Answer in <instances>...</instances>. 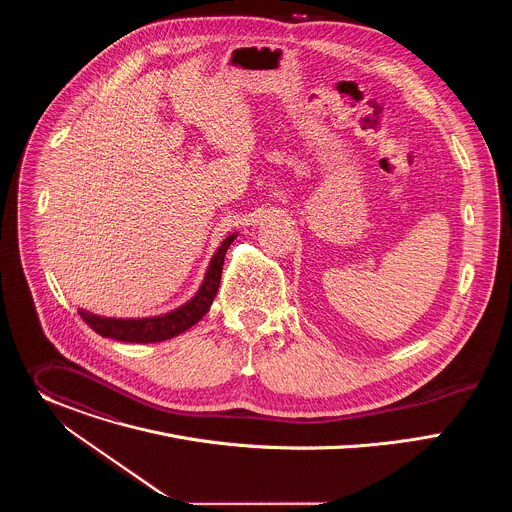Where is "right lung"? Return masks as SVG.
Wrapping results in <instances>:
<instances>
[{
  "label": "right lung",
  "instance_id": "add662e5",
  "mask_svg": "<svg viewBox=\"0 0 512 512\" xmlns=\"http://www.w3.org/2000/svg\"><path fill=\"white\" fill-rule=\"evenodd\" d=\"M233 241H235V235L225 239L223 245L218 247V251L214 253L210 267L206 271L204 283L198 289V294L188 304H184L182 308H178L166 316L141 318V320H115V318L93 316L83 310L79 314L97 334H101L105 338H115L121 342H137V344L162 342V340L174 338V336L186 332L188 328H192L210 310V304L218 291V283H221L225 255Z\"/></svg>",
  "mask_w": 512,
  "mask_h": 512
}]
</instances>
